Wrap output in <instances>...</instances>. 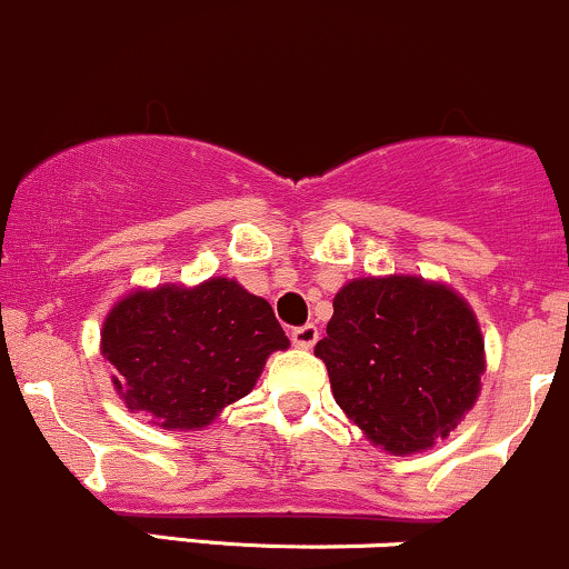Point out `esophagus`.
I'll return each mask as SVG.
<instances>
[{
	"instance_id": "esophagus-1",
	"label": "esophagus",
	"mask_w": 569,
	"mask_h": 569,
	"mask_svg": "<svg viewBox=\"0 0 569 569\" xmlns=\"http://www.w3.org/2000/svg\"><path fill=\"white\" fill-rule=\"evenodd\" d=\"M316 340H319V327L316 325H302L291 330V343H295L297 349H313Z\"/></svg>"
}]
</instances>
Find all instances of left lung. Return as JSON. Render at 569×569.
Segmentation results:
<instances>
[{"label": "left lung", "instance_id": "8db88e82", "mask_svg": "<svg viewBox=\"0 0 569 569\" xmlns=\"http://www.w3.org/2000/svg\"><path fill=\"white\" fill-rule=\"evenodd\" d=\"M316 343L340 409L373 445L411 456L475 406L486 370L475 313L452 289L409 274L351 280Z\"/></svg>", "mask_w": 569, "mask_h": 569}]
</instances>
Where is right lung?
Here are the masks:
<instances>
[{
    "instance_id": "add662e5",
    "label": "right lung",
    "mask_w": 569,
    "mask_h": 569,
    "mask_svg": "<svg viewBox=\"0 0 569 569\" xmlns=\"http://www.w3.org/2000/svg\"><path fill=\"white\" fill-rule=\"evenodd\" d=\"M278 349L289 338L269 302L229 278L133 291L103 325V357L124 406L169 430L209 426L253 390Z\"/></svg>"
}]
</instances>
